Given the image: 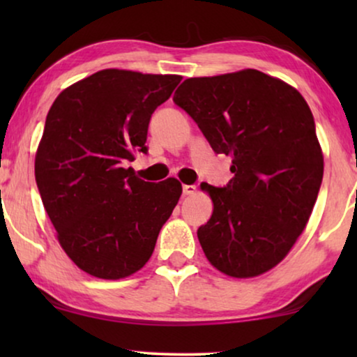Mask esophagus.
Masks as SVG:
<instances>
[{
  "mask_svg": "<svg viewBox=\"0 0 357 357\" xmlns=\"http://www.w3.org/2000/svg\"><path fill=\"white\" fill-rule=\"evenodd\" d=\"M197 193V187L195 185H183V195H195Z\"/></svg>",
  "mask_w": 357,
  "mask_h": 357,
  "instance_id": "1",
  "label": "esophagus"
}]
</instances>
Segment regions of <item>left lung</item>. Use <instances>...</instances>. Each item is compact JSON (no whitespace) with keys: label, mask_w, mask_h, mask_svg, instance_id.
<instances>
[{"label":"left lung","mask_w":357,"mask_h":357,"mask_svg":"<svg viewBox=\"0 0 357 357\" xmlns=\"http://www.w3.org/2000/svg\"><path fill=\"white\" fill-rule=\"evenodd\" d=\"M174 102L214 153L232 158L227 187L202 183L211 219L198 229L208 261L253 278L284 260L304 231L324 178L314 115L301 92L257 70L190 77Z\"/></svg>","instance_id":"8db88e82"}]
</instances>
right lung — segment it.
I'll return each instance as SVG.
<instances>
[{
  "label": "right lung",
  "instance_id": "1",
  "mask_svg": "<svg viewBox=\"0 0 357 357\" xmlns=\"http://www.w3.org/2000/svg\"><path fill=\"white\" fill-rule=\"evenodd\" d=\"M180 81L110 68L66 87L48 110L36 182L61 248L87 275L141 270L178 203L177 178L144 182L126 162L148 151L151 115Z\"/></svg>",
  "mask_w": 357,
  "mask_h": 357
}]
</instances>
